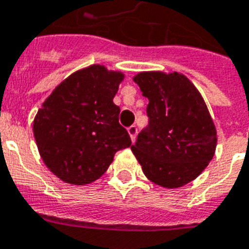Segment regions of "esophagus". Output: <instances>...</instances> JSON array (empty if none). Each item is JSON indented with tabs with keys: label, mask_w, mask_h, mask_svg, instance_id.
Segmentation results:
<instances>
[{
	"label": "esophagus",
	"mask_w": 249,
	"mask_h": 249,
	"mask_svg": "<svg viewBox=\"0 0 249 249\" xmlns=\"http://www.w3.org/2000/svg\"><path fill=\"white\" fill-rule=\"evenodd\" d=\"M128 133H129L132 141H135L136 135H137V126L136 125H130L129 128H128Z\"/></svg>",
	"instance_id": "obj_1"
}]
</instances>
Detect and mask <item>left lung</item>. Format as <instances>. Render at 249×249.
<instances>
[{"mask_svg": "<svg viewBox=\"0 0 249 249\" xmlns=\"http://www.w3.org/2000/svg\"><path fill=\"white\" fill-rule=\"evenodd\" d=\"M146 105L148 125L132 152L151 181L183 187L203 172L216 149V129L203 97L180 73L142 71L133 78Z\"/></svg>", "mask_w": 249, "mask_h": 249, "instance_id": "obj_1", "label": "left lung"}]
</instances>
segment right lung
Returning <instances> with one entry per match:
<instances>
[{"instance_id": "obj_1", "label": "right lung", "mask_w": 249, "mask_h": 249, "mask_svg": "<svg viewBox=\"0 0 249 249\" xmlns=\"http://www.w3.org/2000/svg\"><path fill=\"white\" fill-rule=\"evenodd\" d=\"M123 78L92 65L71 74L42 104L33 123L36 142L46 167L62 181L92 183L116 152L132 144L113 103Z\"/></svg>"}]
</instances>
